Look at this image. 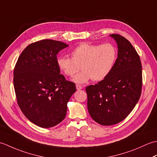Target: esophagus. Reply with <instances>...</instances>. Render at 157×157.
<instances>
[{
    "instance_id": "1",
    "label": "esophagus",
    "mask_w": 157,
    "mask_h": 157,
    "mask_svg": "<svg viewBox=\"0 0 157 157\" xmlns=\"http://www.w3.org/2000/svg\"><path fill=\"white\" fill-rule=\"evenodd\" d=\"M83 88V87L82 86H80V85H78L77 84L76 85V89L78 90H82Z\"/></svg>"
}]
</instances>
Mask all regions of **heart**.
<instances>
[{
	"label": "heart",
	"mask_w": 157,
	"mask_h": 157,
	"mask_svg": "<svg viewBox=\"0 0 157 157\" xmlns=\"http://www.w3.org/2000/svg\"><path fill=\"white\" fill-rule=\"evenodd\" d=\"M71 58L59 56L56 64L65 76L71 77L78 72L81 66L82 71L72 78L76 84H82L92 79L93 81L103 80L111 72L117 57V51L111 43L92 44L82 43L73 50Z\"/></svg>",
	"instance_id": "1"
}]
</instances>
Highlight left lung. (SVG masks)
Masks as SVG:
<instances>
[{"mask_svg":"<svg viewBox=\"0 0 157 157\" xmlns=\"http://www.w3.org/2000/svg\"><path fill=\"white\" fill-rule=\"evenodd\" d=\"M117 44V59L111 72L103 80L88 86V109L91 117L102 125H112L125 119L141 95L142 64L128 40L111 34Z\"/></svg>","mask_w":157,"mask_h":157,"instance_id":"1","label":"left lung"}]
</instances>
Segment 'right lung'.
<instances>
[{"label": "right lung", "instance_id": "right-lung-1", "mask_svg": "<svg viewBox=\"0 0 157 157\" xmlns=\"http://www.w3.org/2000/svg\"><path fill=\"white\" fill-rule=\"evenodd\" d=\"M69 45L43 40L28 45L17 62L13 84L17 103L32 123L43 128L65 119L75 84L65 80L56 64L59 51Z\"/></svg>", "mask_w": 157, "mask_h": 157}]
</instances>
